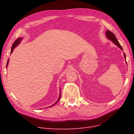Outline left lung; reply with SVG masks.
Listing matches in <instances>:
<instances>
[{
    "label": "left lung",
    "mask_w": 134,
    "mask_h": 134,
    "mask_svg": "<svg viewBox=\"0 0 134 134\" xmlns=\"http://www.w3.org/2000/svg\"><path fill=\"white\" fill-rule=\"evenodd\" d=\"M106 35H107V37L109 40L112 41L116 45H117L119 48H120L121 49H122V50H123V48H122V46H121L120 44H119V42L118 41L116 36H115V34L114 33H112L110 30H107V32H106ZM124 58H125V59H126V56H125V53H124Z\"/></svg>",
    "instance_id": "8db88e82"
}]
</instances>
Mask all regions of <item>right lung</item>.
Wrapping results in <instances>:
<instances>
[{"label":"right lung","mask_w":134,"mask_h":134,"mask_svg":"<svg viewBox=\"0 0 134 134\" xmlns=\"http://www.w3.org/2000/svg\"><path fill=\"white\" fill-rule=\"evenodd\" d=\"M22 37H20V38H17L15 42H13V43L12 44V47H11V53H12V52H13V49L15 48L18 44H19V43L20 42V41H21V40H22ZM8 63H9V60H8V62H7V63H6V67L8 66ZM61 91V90H60ZM61 92V91H60ZM60 97H61V92H60V97H59V98L58 99V101L56 102H55V104H54L53 105H52V106H51V107H52L53 105H54L55 104H56L57 103V102L60 100Z\"/></svg>","instance_id":"obj_1"}]
</instances>
